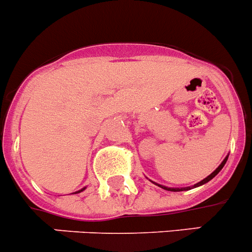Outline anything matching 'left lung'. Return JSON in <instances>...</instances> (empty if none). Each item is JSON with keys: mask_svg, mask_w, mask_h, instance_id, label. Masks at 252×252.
<instances>
[{"mask_svg": "<svg viewBox=\"0 0 252 252\" xmlns=\"http://www.w3.org/2000/svg\"><path fill=\"white\" fill-rule=\"evenodd\" d=\"M226 160H228V156H226V158H224L223 162H221L220 165L218 166V168H217V170L214 171V172H212L211 175L208 176V177L204 178V180H202L201 182H198V183H197V185H194L193 187H198V186L204 185V183H207V182H208V181H211L212 178H213V177H216V176L218 175V173H219V171H220L221 168L224 167V165H225ZM158 186H160V185H158ZM160 187H161V188H163V189H167V191H171V192H180V191H186V189H191V188H189V187H187V188H167V187H163V186H160Z\"/></svg>", "mask_w": 252, "mask_h": 252, "instance_id": "1", "label": "left lung"}]
</instances>
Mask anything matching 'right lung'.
Instances as JSON below:
<instances>
[{
	"label": "right lung",
	"mask_w": 252,
	"mask_h": 252,
	"mask_svg": "<svg viewBox=\"0 0 252 252\" xmlns=\"http://www.w3.org/2000/svg\"><path fill=\"white\" fill-rule=\"evenodd\" d=\"M84 189H85V188H82V189H81V191H84ZM81 191H79V192H81ZM79 192H76V193H79Z\"/></svg>",
	"instance_id": "right-lung-1"
}]
</instances>
